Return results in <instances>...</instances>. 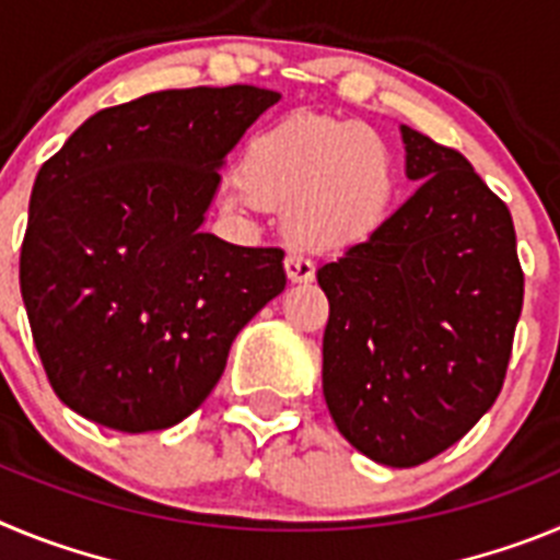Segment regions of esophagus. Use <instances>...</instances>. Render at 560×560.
Listing matches in <instances>:
<instances>
[{"mask_svg":"<svg viewBox=\"0 0 560 560\" xmlns=\"http://www.w3.org/2000/svg\"><path fill=\"white\" fill-rule=\"evenodd\" d=\"M285 275H289L291 283H308V280H314V264L303 252L291 249L285 255Z\"/></svg>","mask_w":560,"mask_h":560,"instance_id":"34e87169","label":"esophagus"}]
</instances>
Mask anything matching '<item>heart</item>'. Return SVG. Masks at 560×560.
<instances>
[{
	"label": "heart",
	"mask_w": 560,
	"mask_h": 560,
	"mask_svg": "<svg viewBox=\"0 0 560 560\" xmlns=\"http://www.w3.org/2000/svg\"><path fill=\"white\" fill-rule=\"evenodd\" d=\"M400 171L378 131L316 112H294L249 137L221 199L237 212L285 207L291 244L319 255L359 249L398 207Z\"/></svg>",
	"instance_id": "b5f03b06"
}]
</instances>
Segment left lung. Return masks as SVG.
Returning a JSON list of instances; mask_svg holds the SVG:
<instances>
[{
  "label": "left lung",
  "mask_w": 560,
  "mask_h": 560,
  "mask_svg": "<svg viewBox=\"0 0 560 560\" xmlns=\"http://www.w3.org/2000/svg\"><path fill=\"white\" fill-rule=\"evenodd\" d=\"M415 192L370 244L316 269L323 393L350 446L412 468L493 407L524 300L511 210L454 148L400 126Z\"/></svg>",
  "instance_id": "obj_1"
}]
</instances>
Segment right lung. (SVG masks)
Instances as JSON below:
<instances>
[{
	"label": "right lung",
	"instance_id": "add662e5",
	"mask_svg": "<svg viewBox=\"0 0 560 560\" xmlns=\"http://www.w3.org/2000/svg\"><path fill=\"white\" fill-rule=\"evenodd\" d=\"M277 101L241 83L151 92L92 114L44 162L19 283L69 409L117 432L176 427L285 289L283 249L201 230L226 153Z\"/></svg>",
	"mask_w": 560,
	"mask_h": 560
}]
</instances>
